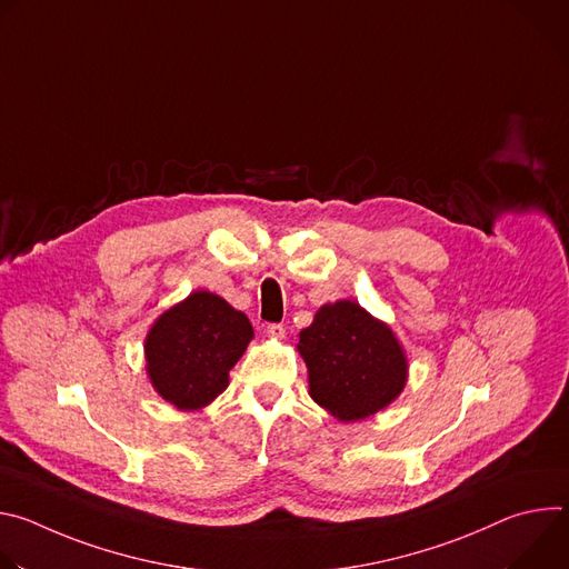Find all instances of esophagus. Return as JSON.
Instances as JSON below:
<instances>
[{
	"mask_svg": "<svg viewBox=\"0 0 569 569\" xmlns=\"http://www.w3.org/2000/svg\"><path fill=\"white\" fill-rule=\"evenodd\" d=\"M268 338H272V340H283V338H286L283 323H268Z\"/></svg>",
	"mask_w": 569,
	"mask_h": 569,
	"instance_id": "1",
	"label": "esophagus"
}]
</instances>
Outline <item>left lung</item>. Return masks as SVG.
<instances>
[{
	"label": "left lung",
	"mask_w": 569,
	"mask_h": 569,
	"mask_svg": "<svg viewBox=\"0 0 569 569\" xmlns=\"http://www.w3.org/2000/svg\"><path fill=\"white\" fill-rule=\"evenodd\" d=\"M310 396L340 421H360L389 405L408 380L393 333L356 301L321 306L297 345Z\"/></svg>",
	"instance_id": "left-lung-1"
}]
</instances>
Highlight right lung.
Here are the masks:
<instances>
[{
    "instance_id": "right-lung-1",
    "label": "right lung",
    "mask_w": 569,
    "mask_h": 569,
    "mask_svg": "<svg viewBox=\"0 0 569 569\" xmlns=\"http://www.w3.org/2000/svg\"><path fill=\"white\" fill-rule=\"evenodd\" d=\"M254 338L250 319L207 290L161 315L146 338L152 387L178 410H200L229 385V369Z\"/></svg>"
}]
</instances>
